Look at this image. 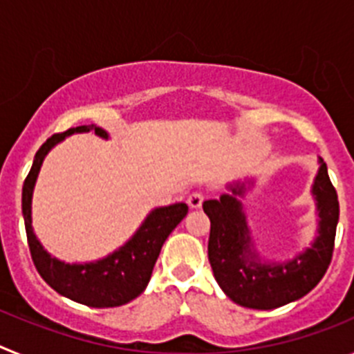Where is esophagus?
I'll use <instances>...</instances> for the list:
<instances>
[{
  "instance_id": "obj_1",
  "label": "esophagus",
  "mask_w": 354,
  "mask_h": 354,
  "mask_svg": "<svg viewBox=\"0 0 354 354\" xmlns=\"http://www.w3.org/2000/svg\"><path fill=\"white\" fill-rule=\"evenodd\" d=\"M202 202H204V193L202 192H193L192 195L187 196V205L192 209L202 207Z\"/></svg>"
}]
</instances>
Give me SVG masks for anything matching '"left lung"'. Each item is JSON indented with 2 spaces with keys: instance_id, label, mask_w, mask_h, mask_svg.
<instances>
[{
  "instance_id": "obj_1",
  "label": "left lung",
  "mask_w": 354,
  "mask_h": 354,
  "mask_svg": "<svg viewBox=\"0 0 354 354\" xmlns=\"http://www.w3.org/2000/svg\"><path fill=\"white\" fill-rule=\"evenodd\" d=\"M312 184L317 211V232L308 248L287 261H264L255 248L248 216L239 198L252 189L253 179L228 184L230 193L220 200H205L204 212L211 220L209 262L216 282L234 303L255 310H271L310 292L326 273L339 223V198L326 162L319 158Z\"/></svg>"
}]
</instances>
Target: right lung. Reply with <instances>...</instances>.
Returning a JSON list of instances; mask_svg holds the SVG:
<instances>
[{"label":"right lung","instance_id":"obj_1","mask_svg":"<svg viewBox=\"0 0 354 354\" xmlns=\"http://www.w3.org/2000/svg\"><path fill=\"white\" fill-rule=\"evenodd\" d=\"M90 131H95L97 136L104 140L109 138V134L102 127L92 124V126L74 127L62 134H53L51 138L37 150L31 170L23 186V216L31 259L46 283L72 301L93 306V308H109V306L126 305L134 298H138L145 290L162 243L167 241L171 230L184 220V216L187 214V205L184 202H177V204L152 209L142 221L138 230L120 248L108 253L99 261L71 264V262L53 257L51 253L40 245L31 227V200H33L37 177H39L44 159L53 147L64 142L71 134L90 133Z\"/></svg>","mask_w":354,"mask_h":354}]
</instances>
